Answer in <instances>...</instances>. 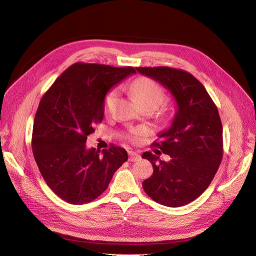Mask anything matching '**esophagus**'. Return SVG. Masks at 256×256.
Wrapping results in <instances>:
<instances>
[{"label":"esophagus","mask_w":256,"mask_h":256,"mask_svg":"<svg viewBox=\"0 0 256 256\" xmlns=\"http://www.w3.org/2000/svg\"><path fill=\"white\" fill-rule=\"evenodd\" d=\"M140 158V156L138 153H135V152H132V150L128 152V160L130 162H136Z\"/></svg>","instance_id":"esophagus-1"}]
</instances>
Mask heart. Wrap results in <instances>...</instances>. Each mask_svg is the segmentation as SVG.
<instances>
[{"label": "heart", "instance_id": "heart-1", "mask_svg": "<svg viewBox=\"0 0 256 256\" xmlns=\"http://www.w3.org/2000/svg\"><path fill=\"white\" fill-rule=\"evenodd\" d=\"M130 91L133 96L138 104L146 106V104H150L154 106L155 108H158L162 102L166 100V94L162 86L157 84L155 80H152L148 78H140L135 80L132 82L131 86H130ZM118 98L116 91H110L108 94L106 96L104 99V112L106 113H110L112 111V108L116 104ZM145 128H135L131 130V132L128 135L130 140H136L140 136H143L145 134Z\"/></svg>", "mask_w": 256, "mask_h": 256}]
</instances>
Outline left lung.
I'll return each mask as SVG.
<instances>
[{
    "instance_id": "1",
    "label": "left lung",
    "mask_w": 256,
    "mask_h": 256,
    "mask_svg": "<svg viewBox=\"0 0 256 256\" xmlns=\"http://www.w3.org/2000/svg\"><path fill=\"white\" fill-rule=\"evenodd\" d=\"M172 92L177 111L170 128L152 146L170 156L160 160L150 152L142 158L153 165V175L143 182L144 192L156 202L182 206L209 187L224 156L222 123L218 108L204 84L192 74L170 67H138Z\"/></svg>"
}]
</instances>
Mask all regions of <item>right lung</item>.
Listing matches in <instances>:
<instances>
[{"instance_id":"1","label":"right lung","mask_w":256,"mask_h":256,"mask_svg":"<svg viewBox=\"0 0 256 256\" xmlns=\"http://www.w3.org/2000/svg\"><path fill=\"white\" fill-rule=\"evenodd\" d=\"M135 72L133 67L76 62L42 96L32 125V154L46 184L66 202L96 199L128 160L122 148L111 144L100 154L86 142L102 122L106 92Z\"/></svg>"}]
</instances>
